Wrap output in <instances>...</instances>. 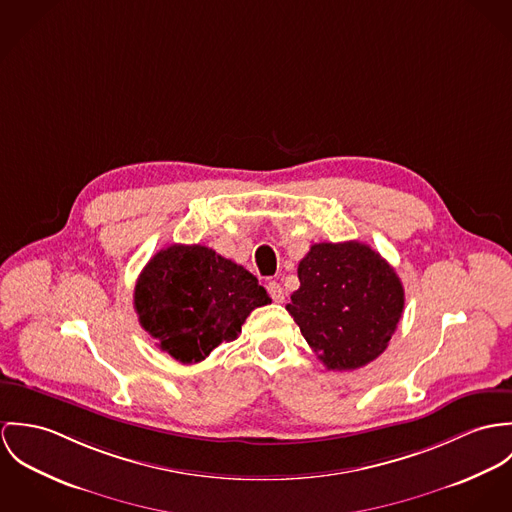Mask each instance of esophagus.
Segmentation results:
<instances>
[{
    "label": "esophagus",
    "mask_w": 512,
    "mask_h": 512,
    "mask_svg": "<svg viewBox=\"0 0 512 512\" xmlns=\"http://www.w3.org/2000/svg\"><path fill=\"white\" fill-rule=\"evenodd\" d=\"M267 290H269V294H271V298H273L275 302H283L284 290L281 284L271 281V283L267 284Z\"/></svg>",
    "instance_id": "34e87169"
}]
</instances>
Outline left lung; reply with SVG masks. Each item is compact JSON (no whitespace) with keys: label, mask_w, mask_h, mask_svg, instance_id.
Returning <instances> with one entry per match:
<instances>
[{"label":"left lung","mask_w":512,"mask_h":512,"mask_svg":"<svg viewBox=\"0 0 512 512\" xmlns=\"http://www.w3.org/2000/svg\"><path fill=\"white\" fill-rule=\"evenodd\" d=\"M298 281L286 310L328 369H359L387 349L404 288L377 251L359 241L314 243L298 263Z\"/></svg>","instance_id":"8db88e82"}]
</instances>
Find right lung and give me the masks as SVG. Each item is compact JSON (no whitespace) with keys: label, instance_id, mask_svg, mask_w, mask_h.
I'll return each mask as SVG.
<instances>
[{"label":"right lung","instance_id":"obj_1","mask_svg":"<svg viewBox=\"0 0 512 512\" xmlns=\"http://www.w3.org/2000/svg\"><path fill=\"white\" fill-rule=\"evenodd\" d=\"M133 300L143 330L186 365L235 340L245 318L271 304L255 275L204 245L161 249L141 271Z\"/></svg>","mask_w":512,"mask_h":512}]
</instances>
